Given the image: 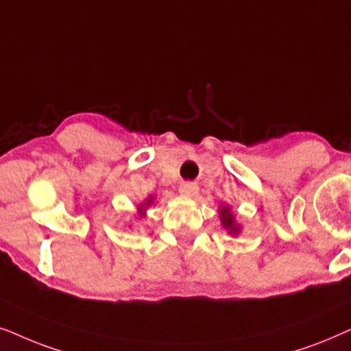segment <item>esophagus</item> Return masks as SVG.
Here are the masks:
<instances>
[{
    "mask_svg": "<svg viewBox=\"0 0 351 351\" xmlns=\"http://www.w3.org/2000/svg\"><path fill=\"white\" fill-rule=\"evenodd\" d=\"M197 184L193 183V181H184V183L180 186V193L183 195H188V197H193V195L197 194Z\"/></svg>",
    "mask_w": 351,
    "mask_h": 351,
    "instance_id": "esophagus-1",
    "label": "esophagus"
}]
</instances>
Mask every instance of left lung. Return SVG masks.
<instances>
[{
    "label": "left lung",
    "mask_w": 351,
    "mask_h": 351,
    "mask_svg": "<svg viewBox=\"0 0 351 351\" xmlns=\"http://www.w3.org/2000/svg\"><path fill=\"white\" fill-rule=\"evenodd\" d=\"M221 221H223V226L228 228V230H230V232L231 231L232 232L239 231V228H237L236 224H234V218H232V215L230 213V208H228V207L221 208Z\"/></svg>",
    "instance_id": "1"
}]
</instances>
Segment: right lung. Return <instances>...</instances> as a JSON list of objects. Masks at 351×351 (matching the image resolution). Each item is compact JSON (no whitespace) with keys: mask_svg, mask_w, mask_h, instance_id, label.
Masks as SVG:
<instances>
[{"mask_svg":"<svg viewBox=\"0 0 351 351\" xmlns=\"http://www.w3.org/2000/svg\"><path fill=\"white\" fill-rule=\"evenodd\" d=\"M147 204H151V199H149V200H147Z\"/></svg>","mask_w":351,"mask_h":351,"instance_id":"right-lung-1","label":"right lung"}]
</instances>
